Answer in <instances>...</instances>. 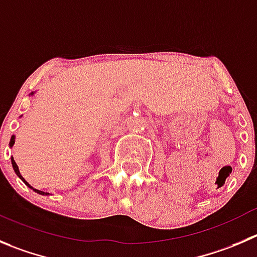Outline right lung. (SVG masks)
Wrapping results in <instances>:
<instances>
[{"label":"right lung","mask_w":257,"mask_h":257,"mask_svg":"<svg viewBox=\"0 0 257 257\" xmlns=\"http://www.w3.org/2000/svg\"><path fill=\"white\" fill-rule=\"evenodd\" d=\"M31 94H33V93H31ZM14 144H15V136H12V138H11V140H10V146H11V148H12V145H14ZM11 163H12V168H14V170H15V173H16V174H17V177H20V179L21 180H23V182L24 183H25V184L26 185H28V187L29 188H31V189H34V188L33 187H31V185L30 184H29V183L28 182H26V180L25 179H24V178L23 177H21V174H20V172H19V167H17V164L16 163H15V160H14V158H11ZM34 190H35V192L36 193H39V194H49V193H45V192H41V190H38V189H34Z\"/></svg>","instance_id":"right-lung-1"}]
</instances>
